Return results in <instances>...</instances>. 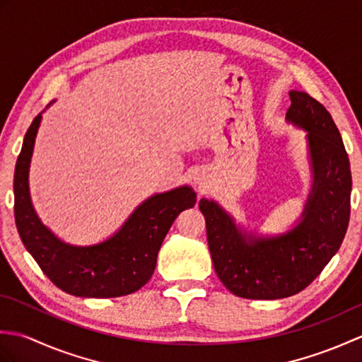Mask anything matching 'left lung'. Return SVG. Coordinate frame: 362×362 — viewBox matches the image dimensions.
I'll return each mask as SVG.
<instances>
[{
  "label": "left lung",
  "instance_id": "obj_1",
  "mask_svg": "<svg viewBox=\"0 0 362 362\" xmlns=\"http://www.w3.org/2000/svg\"><path fill=\"white\" fill-rule=\"evenodd\" d=\"M288 121L308 130L314 183L303 219L276 238L245 236L213 201L202 199L206 240L222 284L235 296L275 300L303 291L339 250L350 221L351 173L332 115L305 91L292 90Z\"/></svg>",
  "mask_w": 362,
  "mask_h": 362
}]
</instances>
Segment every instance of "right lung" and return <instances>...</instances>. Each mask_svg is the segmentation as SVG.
Segmentation results:
<instances>
[{
    "mask_svg": "<svg viewBox=\"0 0 362 362\" xmlns=\"http://www.w3.org/2000/svg\"><path fill=\"white\" fill-rule=\"evenodd\" d=\"M40 118L37 115L30 122L13 174V214L23 244L66 294L91 298L132 294L149 281L168 230L183 210L194 206L196 193L180 187L152 196L110 240L91 247L68 245L38 221L29 197V163Z\"/></svg>",
    "mask_w": 362,
    "mask_h": 362,
    "instance_id": "right-lung-1",
    "label": "right lung"
}]
</instances>
